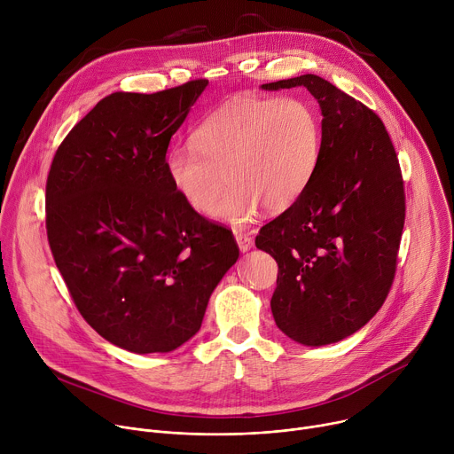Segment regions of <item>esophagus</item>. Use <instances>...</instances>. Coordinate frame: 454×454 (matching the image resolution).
Instances as JSON below:
<instances>
[{
  "label": "esophagus",
  "mask_w": 454,
  "mask_h": 454,
  "mask_svg": "<svg viewBox=\"0 0 454 454\" xmlns=\"http://www.w3.org/2000/svg\"><path fill=\"white\" fill-rule=\"evenodd\" d=\"M235 239H237V244H239V249L244 253V251H249L253 247V237L247 235V233H242V231H237L235 233Z\"/></svg>",
  "instance_id": "34e87169"
}]
</instances>
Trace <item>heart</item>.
Here are the masks:
<instances>
[{
    "label": "heart",
    "mask_w": 454,
    "mask_h": 454,
    "mask_svg": "<svg viewBox=\"0 0 454 454\" xmlns=\"http://www.w3.org/2000/svg\"><path fill=\"white\" fill-rule=\"evenodd\" d=\"M321 158V121L301 97H237L210 113L192 145L168 151L165 170L177 196L201 215L231 224L293 207ZM230 180L232 188L217 207Z\"/></svg>",
    "instance_id": "heart-1"
}]
</instances>
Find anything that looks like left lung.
<instances>
[{"label": "left lung", "mask_w": 454, "mask_h": 454, "mask_svg": "<svg viewBox=\"0 0 454 454\" xmlns=\"http://www.w3.org/2000/svg\"><path fill=\"white\" fill-rule=\"evenodd\" d=\"M296 86L323 114L319 165L300 200L262 226L254 244L278 264L271 298L278 329L321 347L354 334L382 307L395 278L406 196L382 120L312 74L262 90Z\"/></svg>", "instance_id": "1"}]
</instances>
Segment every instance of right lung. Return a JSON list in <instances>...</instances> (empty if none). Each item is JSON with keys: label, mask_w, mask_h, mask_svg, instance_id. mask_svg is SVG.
Wrapping results in <instances>:
<instances>
[{"label": "right lung", "mask_w": 454, "mask_h": 454, "mask_svg": "<svg viewBox=\"0 0 454 454\" xmlns=\"http://www.w3.org/2000/svg\"><path fill=\"white\" fill-rule=\"evenodd\" d=\"M207 86L111 93L48 172L46 233L64 284L104 340L135 354L170 352L196 334L239 258L233 233L193 212L165 170L170 138Z\"/></svg>", "instance_id": "obj_1"}]
</instances>
